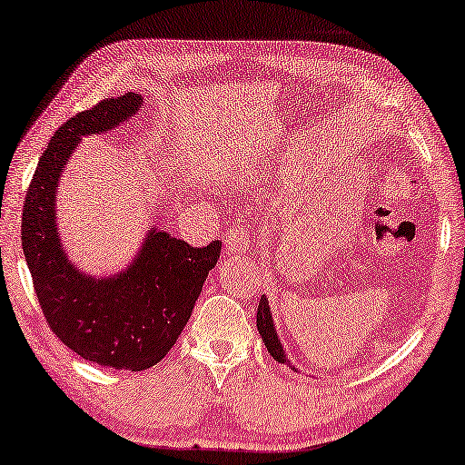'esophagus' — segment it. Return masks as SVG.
<instances>
[{"mask_svg": "<svg viewBox=\"0 0 465 465\" xmlns=\"http://www.w3.org/2000/svg\"><path fill=\"white\" fill-rule=\"evenodd\" d=\"M224 247L231 253H251V228L249 226H232L226 231Z\"/></svg>", "mask_w": 465, "mask_h": 465, "instance_id": "obj_1", "label": "esophagus"}]
</instances>
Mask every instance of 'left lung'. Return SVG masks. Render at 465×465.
I'll use <instances>...</instances> for the list:
<instances>
[{
    "label": "left lung",
    "instance_id": "left-lung-1",
    "mask_svg": "<svg viewBox=\"0 0 465 465\" xmlns=\"http://www.w3.org/2000/svg\"><path fill=\"white\" fill-rule=\"evenodd\" d=\"M257 330H260V336L263 340L265 348H268V352L273 356V361L288 364V367H291L292 371H299L291 361H288L286 350L282 346V341H280V338H278L276 327H273L270 302H268V299H265V296H262L260 307H257Z\"/></svg>",
    "mask_w": 465,
    "mask_h": 465
}]
</instances>
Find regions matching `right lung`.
Wrapping results in <instances>:
<instances>
[{"instance_id":"add662e5","label":"right lung","mask_w":465,"mask_h":465,"mask_svg":"<svg viewBox=\"0 0 465 465\" xmlns=\"http://www.w3.org/2000/svg\"><path fill=\"white\" fill-rule=\"evenodd\" d=\"M142 94L106 98L65 121L45 148L22 210V249L53 333L101 367L146 371L161 362L192 317L223 242L192 247L150 228L125 270L94 278L75 268L57 231V187L86 135L111 132L142 109Z\"/></svg>"}]
</instances>
